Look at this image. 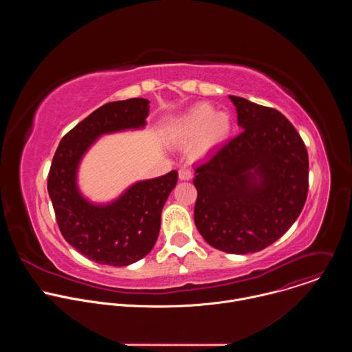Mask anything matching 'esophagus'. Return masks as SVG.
Segmentation results:
<instances>
[{
  "label": "esophagus",
  "mask_w": 352,
  "mask_h": 352,
  "mask_svg": "<svg viewBox=\"0 0 352 352\" xmlns=\"http://www.w3.org/2000/svg\"><path fill=\"white\" fill-rule=\"evenodd\" d=\"M178 177H179V179H182V181H188V179H190L192 177H193V173H192V170L189 168V167H181L179 168V171H178Z\"/></svg>",
  "instance_id": "obj_1"
}]
</instances>
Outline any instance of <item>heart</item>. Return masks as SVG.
Returning a JSON list of instances; mask_svg holds the SVG:
<instances>
[{
  "instance_id": "obj_1",
  "label": "heart",
  "mask_w": 352,
  "mask_h": 352,
  "mask_svg": "<svg viewBox=\"0 0 352 352\" xmlns=\"http://www.w3.org/2000/svg\"><path fill=\"white\" fill-rule=\"evenodd\" d=\"M232 120L212 104L199 103L184 114L174 126V139L181 144H195L197 156L221 146L231 135Z\"/></svg>"
}]
</instances>
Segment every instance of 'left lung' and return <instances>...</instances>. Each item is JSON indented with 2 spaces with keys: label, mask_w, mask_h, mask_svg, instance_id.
Here are the masks:
<instances>
[{
  "label": "left lung",
  "mask_w": 352,
  "mask_h": 352,
  "mask_svg": "<svg viewBox=\"0 0 352 352\" xmlns=\"http://www.w3.org/2000/svg\"><path fill=\"white\" fill-rule=\"evenodd\" d=\"M230 98L243 131L195 168V224L213 248L245 255L276 242L302 212L309 160L280 111Z\"/></svg>",
  "instance_id": "left-lung-1"
}]
</instances>
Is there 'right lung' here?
I'll return each instance as SVG.
<instances>
[{
    "label": "right lung",
    "instance_id": "obj_1",
    "mask_svg": "<svg viewBox=\"0 0 352 352\" xmlns=\"http://www.w3.org/2000/svg\"><path fill=\"white\" fill-rule=\"evenodd\" d=\"M148 100L128 98L93 111L60 142L48 173L47 189L65 241L87 259L109 266H128L153 249L162 210L175 188V170L136 182L113 204L93 205L76 186V171L91 143L104 133L146 125Z\"/></svg>",
    "mask_w": 352,
    "mask_h": 352
}]
</instances>
